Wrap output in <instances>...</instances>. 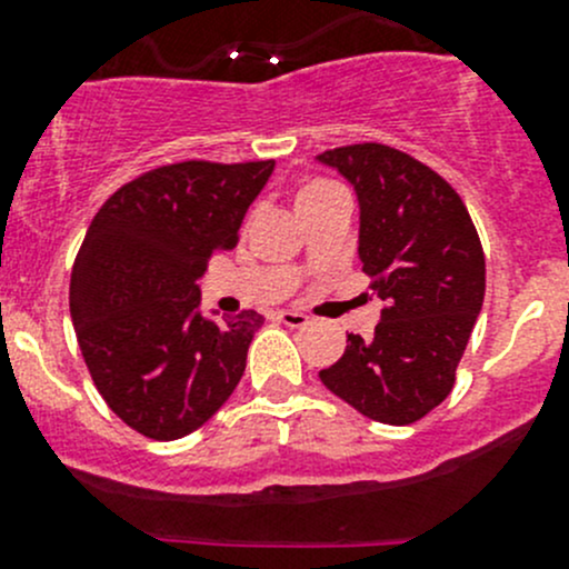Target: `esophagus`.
Returning <instances> with one entry per match:
<instances>
[{
    "label": "esophagus",
    "mask_w": 569,
    "mask_h": 569,
    "mask_svg": "<svg viewBox=\"0 0 569 569\" xmlns=\"http://www.w3.org/2000/svg\"><path fill=\"white\" fill-rule=\"evenodd\" d=\"M278 319L283 321L286 327H306L308 325L306 313H297V311H280Z\"/></svg>",
    "instance_id": "esophagus-1"
}]
</instances>
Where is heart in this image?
I'll use <instances>...</instances> for the list:
<instances>
[{
    "label": "heart",
    "instance_id": "b5f03b06",
    "mask_svg": "<svg viewBox=\"0 0 569 569\" xmlns=\"http://www.w3.org/2000/svg\"><path fill=\"white\" fill-rule=\"evenodd\" d=\"M327 189H332L330 183H327V181H308L306 187H302L300 192H297V203H302V200H311V198H317V194L327 192Z\"/></svg>",
    "mask_w": 569,
    "mask_h": 569
}]
</instances>
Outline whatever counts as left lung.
<instances>
[{"mask_svg":"<svg viewBox=\"0 0 569 569\" xmlns=\"http://www.w3.org/2000/svg\"><path fill=\"white\" fill-rule=\"evenodd\" d=\"M358 192V252L386 302L375 336H349L319 377L380 423L418 421L451 393L485 302V250L443 176L382 142L319 153Z\"/></svg>","mask_w":569,"mask_h":569,"instance_id":"left-lung-1","label":"left lung"}]
</instances>
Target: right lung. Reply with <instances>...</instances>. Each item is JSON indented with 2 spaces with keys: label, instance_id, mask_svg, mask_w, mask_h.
I'll use <instances>...</instances> for the list:
<instances>
[{
  "label": "right lung",
  "instance_id": "add662e5",
  "mask_svg": "<svg viewBox=\"0 0 569 569\" xmlns=\"http://www.w3.org/2000/svg\"><path fill=\"white\" fill-rule=\"evenodd\" d=\"M274 162L162 164L109 194L71 272V319L109 410L151 440L203 427L239 386L263 317L200 313L198 278L239 242Z\"/></svg>",
  "mask_w": 569,
  "mask_h": 569
}]
</instances>
